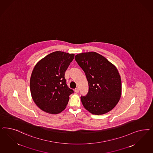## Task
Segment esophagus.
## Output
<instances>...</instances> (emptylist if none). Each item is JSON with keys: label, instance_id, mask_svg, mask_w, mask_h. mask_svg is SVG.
Listing matches in <instances>:
<instances>
[{"label": "esophagus", "instance_id": "obj_1", "mask_svg": "<svg viewBox=\"0 0 153 153\" xmlns=\"http://www.w3.org/2000/svg\"><path fill=\"white\" fill-rule=\"evenodd\" d=\"M75 92L76 93H78L79 92V88H76L75 89Z\"/></svg>", "mask_w": 153, "mask_h": 153}]
</instances>
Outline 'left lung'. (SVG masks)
<instances>
[{
  "label": "left lung",
  "mask_w": 153,
  "mask_h": 153,
  "mask_svg": "<svg viewBox=\"0 0 153 153\" xmlns=\"http://www.w3.org/2000/svg\"><path fill=\"white\" fill-rule=\"evenodd\" d=\"M75 59L84 71L88 83L87 94L81 101L91 113H106L117 105L122 94V82L117 68L95 52L81 53Z\"/></svg>",
  "instance_id": "obj_1"
}]
</instances>
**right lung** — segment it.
Returning a JSON list of instances; mask_svg holds the SVG:
<instances>
[{
    "mask_svg": "<svg viewBox=\"0 0 153 153\" xmlns=\"http://www.w3.org/2000/svg\"><path fill=\"white\" fill-rule=\"evenodd\" d=\"M74 54L56 51L35 65L30 82L31 97L41 110L49 114L60 113L74 92L65 78V73Z\"/></svg>",
    "mask_w": 153,
    "mask_h": 153,
    "instance_id": "1",
    "label": "right lung"
}]
</instances>
